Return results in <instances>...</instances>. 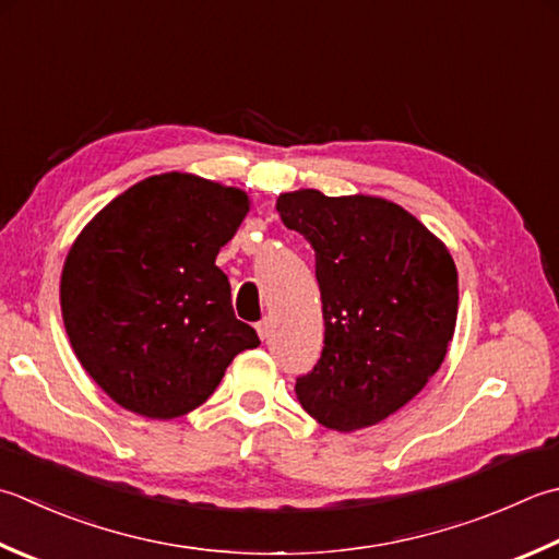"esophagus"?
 Listing matches in <instances>:
<instances>
[{
  "label": "esophagus",
  "instance_id": "1",
  "mask_svg": "<svg viewBox=\"0 0 559 559\" xmlns=\"http://www.w3.org/2000/svg\"><path fill=\"white\" fill-rule=\"evenodd\" d=\"M257 332H259L261 338H269V334H271V320H261L257 324Z\"/></svg>",
  "mask_w": 559,
  "mask_h": 559
}]
</instances>
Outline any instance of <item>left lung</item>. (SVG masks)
<instances>
[{
  "label": "left lung",
  "instance_id": "1",
  "mask_svg": "<svg viewBox=\"0 0 559 559\" xmlns=\"http://www.w3.org/2000/svg\"><path fill=\"white\" fill-rule=\"evenodd\" d=\"M283 225L314 249L322 356L295 380L302 409L334 431L373 426L441 368L457 317L451 254L417 217L373 195L281 193Z\"/></svg>",
  "mask_w": 559,
  "mask_h": 559
}]
</instances>
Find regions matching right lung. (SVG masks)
Wrapping results in <instances>:
<instances>
[{
    "mask_svg": "<svg viewBox=\"0 0 559 559\" xmlns=\"http://www.w3.org/2000/svg\"><path fill=\"white\" fill-rule=\"evenodd\" d=\"M247 211L245 191L171 171L120 193L76 237L60 283L64 330L120 407L189 414L239 352L259 346L215 266Z\"/></svg>",
    "mask_w": 559,
    "mask_h": 559,
    "instance_id": "add662e5",
    "label": "right lung"
}]
</instances>
